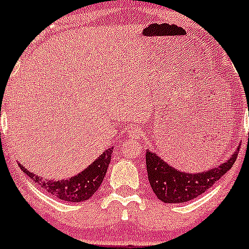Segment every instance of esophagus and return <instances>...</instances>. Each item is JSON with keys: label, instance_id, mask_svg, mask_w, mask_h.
Instances as JSON below:
<instances>
[{"label": "esophagus", "instance_id": "esophagus-1", "mask_svg": "<svg viewBox=\"0 0 249 249\" xmlns=\"http://www.w3.org/2000/svg\"><path fill=\"white\" fill-rule=\"evenodd\" d=\"M127 135H129L130 139H140L142 138V130L140 129V127H130L129 130H127Z\"/></svg>", "mask_w": 249, "mask_h": 249}]
</instances>
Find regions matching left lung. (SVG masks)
Returning <instances> with one entry per match:
<instances>
[{"instance_id": "1", "label": "left lung", "mask_w": 249, "mask_h": 249, "mask_svg": "<svg viewBox=\"0 0 249 249\" xmlns=\"http://www.w3.org/2000/svg\"><path fill=\"white\" fill-rule=\"evenodd\" d=\"M240 147L226 162L215 168L199 173H188L173 168L155 152H146V168L148 182L153 193L163 203H187L205 193L220 178L232 168Z\"/></svg>"}]
</instances>
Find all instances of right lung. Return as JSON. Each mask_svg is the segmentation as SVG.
Segmentation results:
<instances>
[{"label": "right lung", "mask_w": 249, "mask_h": 249, "mask_svg": "<svg viewBox=\"0 0 249 249\" xmlns=\"http://www.w3.org/2000/svg\"><path fill=\"white\" fill-rule=\"evenodd\" d=\"M111 152H113V147L107 148L87 168L69 179L48 180L46 178L29 172L22 163H18V166L44 192L55 195L60 200L70 201V203H81V201H86L92 198L93 194L101 187L107 169L110 163Z\"/></svg>", "instance_id": "right-lung-1"}]
</instances>
